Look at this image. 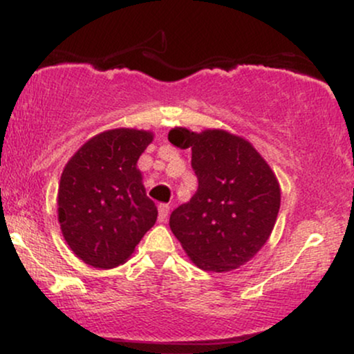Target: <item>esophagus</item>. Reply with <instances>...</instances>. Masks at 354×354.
<instances>
[{
	"mask_svg": "<svg viewBox=\"0 0 354 354\" xmlns=\"http://www.w3.org/2000/svg\"><path fill=\"white\" fill-rule=\"evenodd\" d=\"M168 214H169V205H160L158 206V221L160 223H165L166 219H168Z\"/></svg>",
	"mask_w": 354,
	"mask_h": 354,
	"instance_id": "obj_1",
	"label": "esophagus"
}]
</instances>
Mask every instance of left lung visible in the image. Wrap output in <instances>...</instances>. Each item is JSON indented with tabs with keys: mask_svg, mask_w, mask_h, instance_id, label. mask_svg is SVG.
<instances>
[{
	"mask_svg": "<svg viewBox=\"0 0 354 354\" xmlns=\"http://www.w3.org/2000/svg\"><path fill=\"white\" fill-rule=\"evenodd\" d=\"M169 143L191 149L198 189L169 216L188 258L211 273L246 265L265 246L278 218L281 189L265 158L225 129L201 133L176 126Z\"/></svg>",
	"mask_w": 354,
	"mask_h": 354,
	"instance_id": "8db88e82",
	"label": "left lung"
}]
</instances>
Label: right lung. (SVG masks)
Listing matches in <instances>:
<instances>
[{"instance_id":"1","label":"right lung","mask_w":354,"mask_h":354,"mask_svg":"<svg viewBox=\"0 0 354 354\" xmlns=\"http://www.w3.org/2000/svg\"><path fill=\"white\" fill-rule=\"evenodd\" d=\"M153 138L145 129H108L88 140L64 166L58 221L64 241L86 265H123L156 223L158 209L138 169Z\"/></svg>"}]
</instances>
